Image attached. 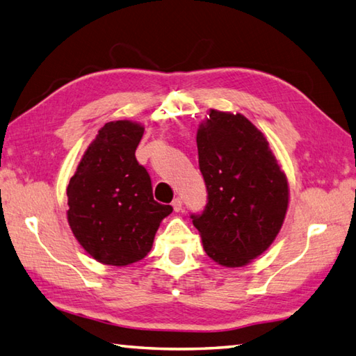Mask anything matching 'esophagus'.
I'll list each match as a JSON object with an SVG mask.
<instances>
[{
  "mask_svg": "<svg viewBox=\"0 0 356 356\" xmlns=\"http://www.w3.org/2000/svg\"><path fill=\"white\" fill-rule=\"evenodd\" d=\"M172 207L175 212H179V210H183V200L181 198H175L172 201Z\"/></svg>",
  "mask_w": 356,
  "mask_h": 356,
  "instance_id": "34e87169",
  "label": "esophagus"
}]
</instances>
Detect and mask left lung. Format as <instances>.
Segmentation results:
<instances>
[{
    "label": "left lung",
    "mask_w": 356,
    "mask_h": 356,
    "mask_svg": "<svg viewBox=\"0 0 356 356\" xmlns=\"http://www.w3.org/2000/svg\"><path fill=\"white\" fill-rule=\"evenodd\" d=\"M197 146L209 201L192 222L215 263L243 267L269 249L281 230L287 177L263 132L241 113L210 108Z\"/></svg>",
    "instance_id": "left-lung-1"
}]
</instances>
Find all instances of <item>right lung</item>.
<instances>
[{
    "label": "right lung",
    "instance_id": "obj_1",
    "mask_svg": "<svg viewBox=\"0 0 356 356\" xmlns=\"http://www.w3.org/2000/svg\"><path fill=\"white\" fill-rule=\"evenodd\" d=\"M143 134L140 122H106L67 186L72 234L107 266L122 267L146 257L159 224L173 210L154 200L149 173L136 161Z\"/></svg>",
    "mask_w": 356,
    "mask_h": 356
}]
</instances>
